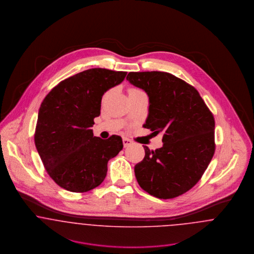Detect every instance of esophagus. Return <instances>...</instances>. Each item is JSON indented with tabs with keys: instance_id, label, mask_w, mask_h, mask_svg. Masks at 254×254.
I'll list each match as a JSON object with an SVG mask.
<instances>
[{
	"instance_id": "34e87169",
	"label": "esophagus",
	"mask_w": 254,
	"mask_h": 254,
	"mask_svg": "<svg viewBox=\"0 0 254 254\" xmlns=\"http://www.w3.org/2000/svg\"><path fill=\"white\" fill-rule=\"evenodd\" d=\"M132 143H133V142H132L130 139H128V138H123V146H130Z\"/></svg>"
}]
</instances>
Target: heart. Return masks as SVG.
Segmentation results:
<instances>
[{"label": "heart", "mask_w": 254, "mask_h": 254, "mask_svg": "<svg viewBox=\"0 0 254 254\" xmlns=\"http://www.w3.org/2000/svg\"><path fill=\"white\" fill-rule=\"evenodd\" d=\"M137 92H141V91H139V90H137V89H131V90L129 91V94H130V93H137Z\"/></svg>", "instance_id": "b5f03b06"}]
</instances>
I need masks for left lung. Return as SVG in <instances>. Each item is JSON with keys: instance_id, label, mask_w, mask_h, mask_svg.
Wrapping results in <instances>:
<instances>
[{"instance_id": "1", "label": "left lung", "mask_w": 254, "mask_h": 254, "mask_svg": "<svg viewBox=\"0 0 254 254\" xmlns=\"http://www.w3.org/2000/svg\"><path fill=\"white\" fill-rule=\"evenodd\" d=\"M126 79L149 96L143 127L163 133L161 148L143 146L145 157L134 166L136 181L154 197L176 198L200 181L213 158V115L193 86L171 73L132 71Z\"/></svg>"}]
</instances>
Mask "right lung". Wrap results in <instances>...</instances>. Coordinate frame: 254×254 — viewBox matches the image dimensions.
Returning a JSON list of instances; mask_svg holds the SVG:
<instances>
[{
	"mask_svg": "<svg viewBox=\"0 0 254 254\" xmlns=\"http://www.w3.org/2000/svg\"><path fill=\"white\" fill-rule=\"evenodd\" d=\"M127 72L94 67L61 81L41 104L34 142L50 177L62 188L83 193L102 184L108 161L123 148L122 138L94 136L101 99Z\"/></svg>",
	"mask_w": 254,
	"mask_h": 254,
	"instance_id": "1",
	"label": "right lung"
}]
</instances>
